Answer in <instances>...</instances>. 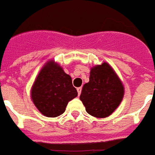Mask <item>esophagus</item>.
Returning a JSON list of instances; mask_svg holds the SVG:
<instances>
[{
  "instance_id": "esophagus-1",
  "label": "esophagus",
  "mask_w": 155,
  "mask_h": 155,
  "mask_svg": "<svg viewBox=\"0 0 155 155\" xmlns=\"http://www.w3.org/2000/svg\"><path fill=\"white\" fill-rule=\"evenodd\" d=\"M77 90H78V95H80L81 92H82V88H81V87H79V88H78V89H77Z\"/></svg>"
}]
</instances>
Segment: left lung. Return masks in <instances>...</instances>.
<instances>
[{"mask_svg": "<svg viewBox=\"0 0 155 155\" xmlns=\"http://www.w3.org/2000/svg\"><path fill=\"white\" fill-rule=\"evenodd\" d=\"M124 96V86L107 63L90 71V82L83 87L80 100L86 112L96 118H106L119 107Z\"/></svg>", "mask_w": 155, "mask_h": 155, "instance_id": "left-lung-1", "label": "left lung"}]
</instances>
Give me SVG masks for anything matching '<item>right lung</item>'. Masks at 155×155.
Wrapping results in <instances>:
<instances>
[{
  "label": "right lung",
  "mask_w": 155,
  "mask_h": 155,
  "mask_svg": "<svg viewBox=\"0 0 155 155\" xmlns=\"http://www.w3.org/2000/svg\"><path fill=\"white\" fill-rule=\"evenodd\" d=\"M78 96L71 78L58 64L48 61L42 67L31 90V98L41 114L49 118L65 112L68 102Z\"/></svg>",
  "instance_id": "1"
}]
</instances>
